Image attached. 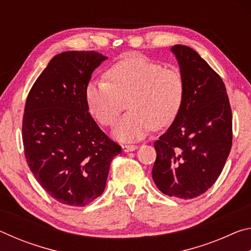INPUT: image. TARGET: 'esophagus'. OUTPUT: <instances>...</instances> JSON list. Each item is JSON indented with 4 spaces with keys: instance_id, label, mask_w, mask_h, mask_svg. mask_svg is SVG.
Wrapping results in <instances>:
<instances>
[{
    "instance_id": "obj_1",
    "label": "esophagus",
    "mask_w": 251,
    "mask_h": 251,
    "mask_svg": "<svg viewBox=\"0 0 251 251\" xmlns=\"http://www.w3.org/2000/svg\"><path fill=\"white\" fill-rule=\"evenodd\" d=\"M123 151L125 152H129V151H134L138 148L137 145H123Z\"/></svg>"
}]
</instances>
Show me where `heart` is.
I'll return each mask as SVG.
<instances>
[{
    "label": "heart",
    "instance_id": "b5f03b06",
    "mask_svg": "<svg viewBox=\"0 0 251 251\" xmlns=\"http://www.w3.org/2000/svg\"><path fill=\"white\" fill-rule=\"evenodd\" d=\"M106 82H91L85 100L92 116L110 127L127 107L114 129L122 142L143 138L154 128L163 129L176 120L184 104L185 80L176 69H164L143 56L122 59L105 72Z\"/></svg>",
    "mask_w": 251,
    "mask_h": 251
}]
</instances>
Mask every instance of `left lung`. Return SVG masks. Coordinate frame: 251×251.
<instances>
[{"instance_id":"obj_1","label":"left lung","mask_w":251,"mask_h":251,"mask_svg":"<svg viewBox=\"0 0 251 251\" xmlns=\"http://www.w3.org/2000/svg\"><path fill=\"white\" fill-rule=\"evenodd\" d=\"M185 80L180 113L156 141L152 179L169 197L193 199L215 184L232 144V115L220 76L197 52L172 48Z\"/></svg>"}]
</instances>
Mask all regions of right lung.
<instances>
[{"mask_svg":"<svg viewBox=\"0 0 251 251\" xmlns=\"http://www.w3.org/2000/svg\"><path fill=\"white\" fill-rule=\"evenodd\" d=\"M107 57L69 50L50 59L25 103L22 139L34 177L50 197L84 207L103 194L110 161L122 151L88 113L85 88Z\"/></svg>","mask_w":251,"mask_h":251,"instance_id":"right-lung-1","label":"right lung"}]
</instances>
